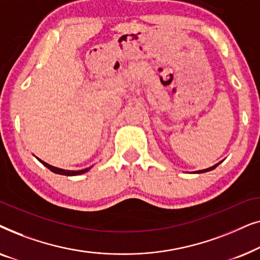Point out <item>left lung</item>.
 I'll return each mask as SVG.
<instances>
[{
    "instance_id": "1",
    "label": "left lung",
    "mask_w": 260,
    "mask_h": 260,
    "mask_svg": "<svg viewBox=\"0 0 260 260\" xmlns=\"http://www.w3.org/2000/svg\"><path fill=\"white\" fill-rule=\"evenodd\" d=\"M219 166V163L218 165H215V166H213V167H211V168H207V169H204V170H199V172H197V173H206V172H209V170H213V169H215L216 167Z\"/></svg>"
}]
</instances>
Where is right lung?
I'll list each match as a JSON object with an SVG mask.
<instances>
[{"mask_svg": "<svg viewBox=\"0 0 260 260\" xmlns=\"http://www.w3.org/2000/svg\"><path fill=\"white\" fill-rule=\"evenodd\" d=\"M39 159V158H38ZM42 165L45 167H47V168L51 170V172L55 173V174H60V175H66V176H76V175H80V174H84L90 170V168H86V169H83V170H65V169H60V168H56V167H53L51 165H48V163H46L44 161H41V159H39Z\"/></svg>", "mask_w": 260, "mask_h": 260, "instance_id": "1", "label": "right lung"}]
</instances>
